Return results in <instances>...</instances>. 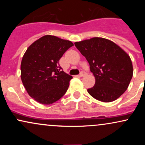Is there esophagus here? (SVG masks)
<instances>
[{
	"label": "esophagus",
	"mask_w": 145,
	"mask_h": 145,
	"mask_svg": "<svg viewBox=\"0 0 145 145\" xmlns=\"http://www.w3.org/2000/svg\"><path fill=\"white\" fill-rule=\"evenodd\" d=\"M86 75V73H85V72H84V71H82V72L80 73V74L79 75V77H84V76H85Z\"/></svg>",
	"instance_id": "obj_1"
}]
</instances>
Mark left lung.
Returning <instances> with one entry per match:
<instances>
[{
  "label": "left lung",
  "instance_id": "8db88e82",
  "mask_svg": "<svg viewBox=\"0 0 145 145\" xmlns=\"http://www.w3.org/2000/svg\"><path fill=\"white\" fill-rule=\"evenodd\" d=\"M89 63L95 78V85L87 90L97 100L110 102L127 89L133 76L131 60L124 50L113 41L93 37L74 43Z\"/></svg>",
  "mask_w": 145,
  "mask_h": 145
}]
</instances>
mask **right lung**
<instances>
[{
  "label": "right lung",
  "mask_w": 145,
  "mask_h": 145,
  "mask_svg": "<svg viewBox=\"0 0 145 145\" xmlns=\"http://www.w3.org/2000/svg\"><path fill=\"white\" fill-rule=\"evenodd\" d=\"M74 46L69 40L47 35L33 43L21 62V80L28 94L36 101L51 104L64 95L73 77L60 71L59 61Z\"/></svg>",
  "instance_id": "obj_1"
}]
</instances>
